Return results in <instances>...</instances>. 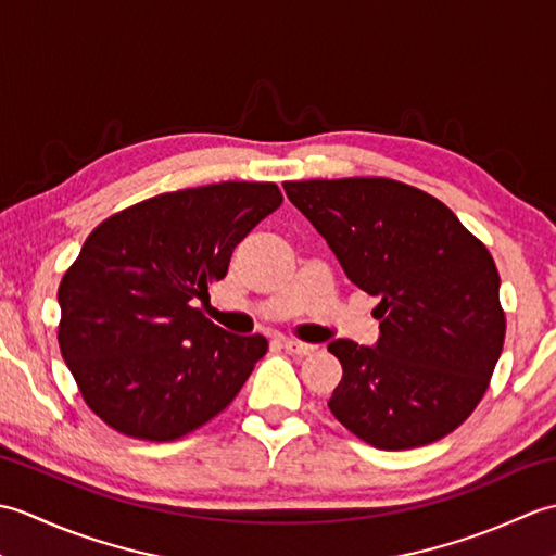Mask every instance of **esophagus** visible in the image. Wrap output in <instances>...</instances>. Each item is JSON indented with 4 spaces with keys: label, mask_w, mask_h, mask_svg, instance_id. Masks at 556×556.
<instances>
[{
    "label": "esophagus",
    "mask_w": 556,
    "mask_h": 556,
    "mask_svg": "<svg viewBox=\"0 0 556 556\" xmlns=\"http://www.w3.org/2000/svg\"><path fill=\"white\" fill-rule=\"evenodd\" d=\"M281 346H285V351L291 353V356H311L315 351L313 344H305V341H299V339H287Z\"/></svg>",
    "instance_id": "esophagus-1"
}]
</instances>
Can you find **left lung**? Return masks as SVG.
<instances>
[{"mask_svg":"<svg viewBox=\"0 0 556 556\" xmlns=\"http://www.w3.org/2000/svg\"><path fill=\"white\" fill-rule=\"evenodd\" d=\"M346 277L370 296L377 346L329 344L341 363L329 410L375 448L425 446L485 396L506 334L500 271L442 200L384 176L287 181Z\"/></svg>","mask_w":556,"mask_h":556,"instance_id":"left-lung-1","label":"left lung"}]
</instances>
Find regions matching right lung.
I'll list each match as a JSON object with an SVG mask.
<instances>
[{"label": "right lung", "instance_id": "right-lung-1", "mask_svg": "<svg viewBox=\"0 0 556 556\" xmlns=\"http://www.w3.org/2000/svg\"><path fill=\"white\" fill-rule=\"evenodd\" d=\"M281 200L277 184L222 181L148 198L90 231L56 291V339L83 401L112 430L174 442L241 392L267 339L224 332L193 301Z\"/></svg>", "mask_w": 556, "mask_h": 556}]
</instances>
